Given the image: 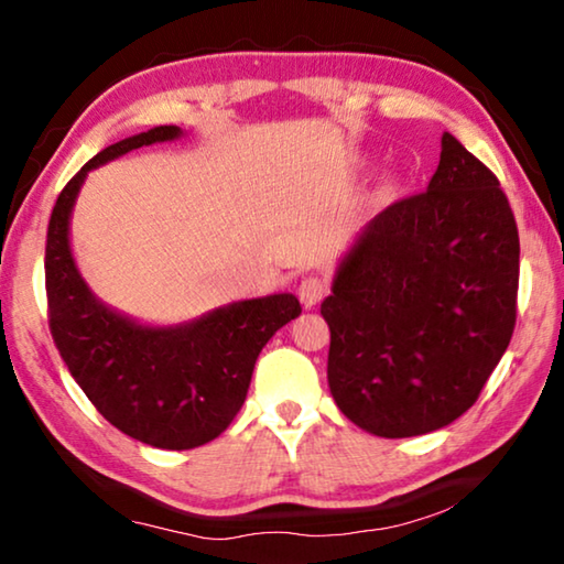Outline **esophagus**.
<instances>
[{"label": "esophagus", "mask_w": 564, "mask_h": 564, "mask_svg": "<svg viewBox=\"0 0 564 564\" xmlns=\"http://www.w3.org/2000/svg\"><path fill=\"white\" fill-rule=\"evenodd\" d=\"M326 283L316 275H308V279H303L299 285V299L303 303V308H313V305L323 301V295H326Z\"/></svg>", "instance_id": "esophagus-1"}]
</instances>
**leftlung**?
I'll return each instance as SVG.
<instances>
[{
    "label": "left lung",
    "instance_id": "8db88e82",
    "mask_svg": "<svg viewBox=\"0 0 564 564\" xmlns=\"http://www.w3.org/2000/svg\"><path fill=\"white\" fill-rule=\"evenodd\" d=\"M520 236L498 176L453 133L427 191L362 228L321 303L340 413L380 437L451 425L518 318Z\"/></svg>",
    "mask_w": 564,
    "mask_h": 564
}]
</instances>
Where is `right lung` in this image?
<instances>
[{"mask_svg": "<svg viewBox=\"0 0 564 564\" xmlns=\"http://www.w3.org/2000/svg\"><path fill=\"white\" fill-rule=\"evenodd\" d=\"M178 137V127H156L89 159L56 198L44 256L50 330L66 368L113 427L161 451H191L221 435L243 405L261 348L301 313L293 293H275L154 328L111 311L84 283L69 248L84 178L131 149Z\"/></svg>", "mask_w": 564, "mask_h": 564, "instance_id": "add662e5", "label": "right lung"}]
</instances>
